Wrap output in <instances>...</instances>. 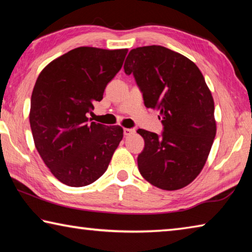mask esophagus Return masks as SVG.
<instances>
[{
	"label": "esophagus",
	"instance_id": "obj_1",
	"mask_svg": "<svg viewBox=\"0 0 252 252\" xmlns=\"http://www.w3.org/2000/svg\"><path fill=\"white\" fill-rule=\"evenodd\" d=\"M135 132V130L134 129H126L123 130V134H125V136H129V135H131V134H133Z\"/></svg>",
	"mask_w": 252,
	"mask_h": 252
}]
</instances>
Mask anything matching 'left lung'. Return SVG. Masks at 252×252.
<instances>
[{
  "instance_id": "1",
  "label": "left lung",
  "mask_w": 252,
  "mask_h": 252,
  "mask_svg": "<svg viewBox=\"0 0 252 252\" xmlns=\"http://www.w3.org/2000/svg\"><path fill=\"white\" fill-rule=\"evenodd\" d=\"M126 74H133L144 105L160 111L161 136L139 129L144 149L138 157L141 176L162 190H178L201 172L215 140V102L194 63L161 45L130 51Z\"/></svg>"
}]
</instances>
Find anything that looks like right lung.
I'll return each instance as SVG.
<instances>
[{
	"label": "right lung",
	"instance_id": "obj_1",
	"mask_svg": "<svg viewBox=\"0 0 252 252\" xmlns=\"http://www.w3.org/2000/svg\"><path fill=\"white\" fill-rule=\"evenodd\" d=\"M126 49L80 46L41 71L31 96L34 144L51 173L70 187L91 185L109 167L123 138L119 126L90 122L87 114L122 67Z\"/></svg>",
	"mask_w": 252,
	"mask_h": 252
}]
</instances>
